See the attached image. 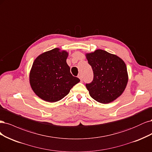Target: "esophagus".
Here are the masks:
<instances>
[{
    "mask_svg": "<svg viewBox=\"0 0 152 152\" xmlns=\"http://www.w3.org/2000/svg\"><path fill=\"white\" fill-rule=\"evenodd\" d=\"M78 77H79L80 78V80L82 81H83V79H82V76L81 75H79V76H78Z\"/></svg>",
    "mask_w": 152,
    "mask_h": 152,
    "instance_id": "obj_1",
    "label": "esophagus"
}]
</instances>
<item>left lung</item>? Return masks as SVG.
Segmentation results:
<instances>
[{"label":"left lung","instance_id":"obj_1","mask_svg":"<svg viewBox=\"0 0 152 152\" xmlns=\"http://www.w3.org/2000/svg\"><path fill=\"white\" fill-rule=\"evenodd\" d=\"M86 59L94 71V80L86 87L90 95L101 104H109L119 97L128 82L127 67L116 55L98 49L86 53Z\"/></svg>","mask_w":152,"mask_h":152}]
</instances>
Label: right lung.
<instances>
[{"instance_id": "obj_1", "label": "right lung", "mask_w": 152, "mask_h": 152, "mask_svg": "<svg viewBox=\"0 0 152 152\" xmlns=\"http://www.w3.org/2000/svg\"><path fill=\"white\" fill-rule=\"evenodd\" d=\"M69 55L58 48L42 53L34 61L29 75L31 89L41 99L56 102L80 81L73 76L66 59Z\"/></svg>"}]
</instances>
